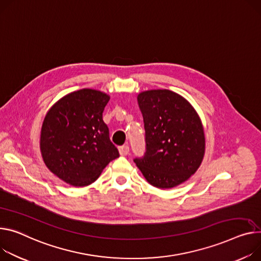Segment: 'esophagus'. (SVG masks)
Instances as JSON below:
<instances>
[{
  "instance_id": "esophagus-1",
  "label": "esophagus",
  "mask_w": 261,
  "mask_h": 261,
  "mask_svg": "<svg viewBox=\"0 0 261 261\" xmlns=\"http://www.w3.org/2000/svg\"><path fill=\"white\" fill-rule=\"evenodd\" d=\"M129 152V147L127 145L119 147V153L120 155H127Z\"/></svg>"
}]
</instances>
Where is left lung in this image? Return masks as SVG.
I'll use <instances>...</instances> for the list:
<instances>
[{
    "label": "left lung",
    "mask_w": 261,
    "mask_h": 261,
    "mask_svg": "<svg viewBox=\"0 0 261 261\" xmlns=\"http://www.w3.org/2000/svg\"><path fill=\"white\" fill-rule=\"evenodd\" d=\"M137 100L143 116L146 151L134 162L153 187L169 189L184 183L204 159L202 120L188 100L169 90L144 91Z\"/></svg>",
    "instance_id": "left-lung-1"
}]
</instances>
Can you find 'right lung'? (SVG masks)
Wrapping results in <instances>:
<instances>
[{
  "mask_svg": "<svg viewBox=\"0 0 261 261\" xmlns=\"http://www.w3.org/2000/svg\"><path fill=\"white\" fill-rule=\"evenodd\" d=\"M110 96L83 89L67 94L48 111L41 130V148L48 169L65 183L85 187L119 156L102 113Z\"/></svg>",
  "mask_w": 261,
  "mask_h": 261,
  "instance_id": "add662e5",
  "label": "right lung"
}]
</instances>
